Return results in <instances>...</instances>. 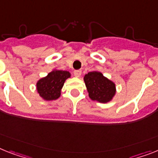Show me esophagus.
Returning <instances> with one entry per match:
<instances>
[{
  "label": "esophagus",
  "instance_id": "34e87169",
  "mask_svg": "<svg viewBox=\"0 0 158 158\" xmlns=\"http://www.w3.org/2000/svg\"><path fill=\"white\" fill-rule=\"evenodd\" d=\"M82 74V71H80V70H76V71H74V75H75V76L76 77H79L80 75H81Z\"/></svg>",
  "mask_w": 158,
  "mask_h": 158
}]
</instances>
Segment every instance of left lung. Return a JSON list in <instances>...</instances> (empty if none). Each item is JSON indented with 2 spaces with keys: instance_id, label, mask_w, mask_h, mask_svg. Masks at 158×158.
Instances as JSON below:
<instances>
[{
  "instance_id": "1",
  "label": "left lung",
  "mask_w": 158,
  "mask_h": 158,
  "mask_svg": "<svg viewBox=\"0 0 158 158\" xmlns=\"http://www.w3.org/2000/svg\"><path fill=\"white\" fill-rule=\"evenodd\" d=\"M89 97L100 103L110 101L116 93V86L99 71H91L84 76Z\"/></svg>"
}]
</instances>
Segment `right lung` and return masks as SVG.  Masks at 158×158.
Here are the masks:
<instances>
[{"label": "right lung", "mask_w": 158, "mask_h": 158, "mask_svg": "<svg viewBox=\"0 0 158 158\" xmlns=\"http://www.w3.org/2000/svg\"><path fill=\"white\" fill-rule=\"evenodd\" d=\"M71 76L66 71H53L37 83V89L41 97L46 100L57 99L61 95V89L65 80Z\"/></svg>", "instance_id": "obj_1"}]
</instances>
